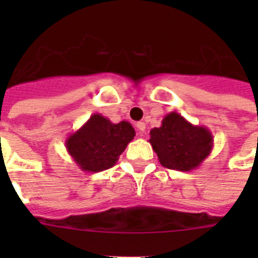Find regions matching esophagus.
Wrapping results in <instances>:
<instances>
[{
	"label": "esophagus",
	"mask_w": 258,
	"mask_h": 258,
	"mask_svg": "<svg viewBox=\"0 0 258 258\" xmlns=\"http://www.w3.org/2000/svg\"><path fill=\"white\" fill-rule=\"evenodd\" d=\"M137 128H138V134H139V137H145L146 133V124L143 121H138L137 123Z\"/></svg>",
	"instance_id": "esophagus-1"
}]
</instances>
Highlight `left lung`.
Here are the masks:
<instances>
[{
  "mask_svg": "<svg viewBox=\"0 0 258 258\" xmlns=\"http://www.w3.org/2000/svg\"><path fill=\"white\" fill-rule=\"evenodd\" d=\"M149 142L161 165L176 171H191L200 167L214 146L209 128L191 124L178 112L167 113L161 127L150 131Z\"/></svg>",
  "mask_w": 258,
  "mask_h": 258,
  "instance_id": "obj_1",
  "label": "left lung"
}]
</instances>
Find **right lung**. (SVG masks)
<instances>
[{
  "label": "right lung",
  "mask_w": 258,
  "mask_h": 258,
  "mask_svg": "<svg viewBox=\"0 0 258 258\" xmlns=\"http://www.w3.org/2000/svg\"><path fill=\"white\" fill-rule=\"evenodd\" d=\"M135 137L128 121H112L93 113L84 124L67 138L66 147L83 171L99 172L111 169Z\"/></svg>",
  "instance_id": "right-lung-1"
}]
</instances>
